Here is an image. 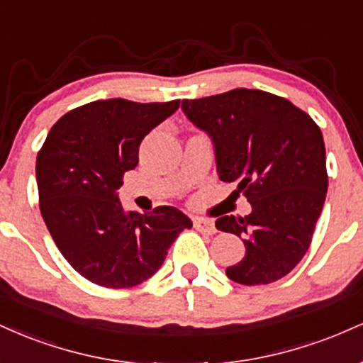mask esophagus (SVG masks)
I'll return each mask as SVG.
<instances>
[{
	"mask_svg": "<svg viewBox=\"0 0 363 363\" xmlns=\"http://www.w3.org/2000/svg\"><path fill=\"white\" fill-rule=\"evenodd\" d=\"M193 223H194L196 230L203 232V234H210L211 235V234H215V232H216L213 222H211V220H208V218H194Z\"/></svg>",
	"mask_w": 363,
	"mask_h": 363,
	"instance_id": "34e87169",
	"label": "esophagus"
}]
</instances>
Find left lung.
<instances>
[{
	"instance_id": "8db88e82",
	"label": "left lung",
	"mask_w": 363,
	"mask_h": 363,
	"mask_svg": "<svg viewBox=\"0 0 363 363\" xmlns=\"http://www.w3.org/2000/svg\"><path fill=\"white\" fill-rule=\"evenodd\" d=\"M186 118L213 141L220 181L235 182L252 211L216 220L242 239L245 256L225 269L240 285L289 274L309 249L328 191L323 133L309 114L262 90L235 89L182 101Z\"/></svg>"
}]
</instances>
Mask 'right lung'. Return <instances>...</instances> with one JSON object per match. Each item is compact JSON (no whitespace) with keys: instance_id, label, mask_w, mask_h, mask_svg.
Masks as SVG:
<instances>
[{"instance_id":"right-lung-1","label":"right lung","mask_w":363,"mask_h":363,"mask_svg":"<svg viewBox=\"0 0 363 363\" xmlns=\"http://www.w3.org/2000/svg\"><path fill=\"white\" fill-rule=\"evenodd\" d=\"M181 101H95L69 111L49 131L35 164L39 206L65 259L95 285L129 289L164 264L170 245L193 227L174 206L126 211L118 189L138 165L145 136Z\"/></svg>"}]
</instances>
